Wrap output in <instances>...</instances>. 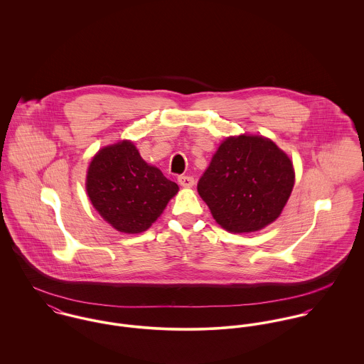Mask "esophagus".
I'll return each instance as SVG.
<instances>
[{
	"label": "esophagus",
	"instance_id": "34e87169",
	"mask_svg": "<svg viewBox=\"0 0 364 364\" xmlns=\"http://www.w3.org/2000/svg\"><path fill=\"white\" fill-rule=\"evenodd\" d=\"M178 182L182 188H192L195 185V179L192 176H188V175L178 176Z\"/></svg>",
	"mask_w": 364,
	"mask_h": 364
}]
</instances>
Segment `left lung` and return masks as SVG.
<instances>
[{
  "mask_svg": "<svg viewBox=\"0 0 364 364\" xmlns=\"http://www.w3.org/2000/svg\"><path fill=\"white\" fill-rule=\"evenodd\" d=\"M294 186L290 158L259 136L228 137L198 182L214 220L231 232H252L273 223Z\"/></svg>",
  "mask_w": 364,
  "mask_h": 364,
  "instance_id": "8db88e82",
  "label": "left lung"
}]
</instances>
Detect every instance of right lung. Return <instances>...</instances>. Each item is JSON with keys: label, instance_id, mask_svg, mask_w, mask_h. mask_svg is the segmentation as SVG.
<instances>
[{"label": "right lung", "instance_id": "right-lung-1", "mask_svg": "<svg viewBox=\"0 0 364 364\" xmlns=\"http://www.w3.org/2000/svg\"><path fill=\"white\" fill-rule=\"evenodd\" d=\"M178 185L149 165L132 141L102 149L90 164L91 203L120 232H143L161 215Z\"/></svg>", "mask_w": 364, "mask_h": 364}]
</instances>
